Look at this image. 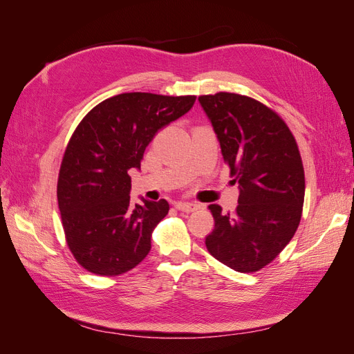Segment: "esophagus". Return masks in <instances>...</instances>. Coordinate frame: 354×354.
Wrapping results in <instances>:
<instances>
[{
	"mask_svg": "<svg viewBox=\"0 0 354 354\" xmlns=\"http://www.w3.org/2000/svg\"><path fill=\"white\" fill-rule=\"evenodd\" d=\"M176 208L178 211H183V212H194L199 208V205H196V203H190V202H177Z\"/></svg>",
	"mask_w": 354,
	"mask_h": 354,
	"instance_id": "obj_1",
	"label": "esophagus"
}]
</instances>
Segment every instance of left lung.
Returning a JSON list of instances; mask_svg holds the SVG:
<instances>
[{"label": "left lung", "instance_id": "1", "mask_svg": "<svg viewBox=\"0 0 354 354\" xmlns=\"http://www.w3.org/2000/svg\"><path fill=\"white\" fill-rule=\"evenodd\" d=\"M216 131L238 207H208L214 229L205 245L214 259L241 273L272 263L295 234L303 214L306 180L301 155L286 122L248 95L220 91L199 95Z\"/></svg>", "mask_w": 354, "mask_h": 354}]
</instances>
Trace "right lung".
Listing matches in <instances>:
<instances>
[{
    "mask_svg": "<svg viewBox=\"0 0 354 354\" xmlns=\"http://www.w3.org/2000/svg\"><path fill=\"white\" fill-rule=\"evenodd\" d=\"M196 95L122 93L99 103L75 128L62 159L57 201L66 243L85 270L118 276L151 251L168 202H130L131 168H140L155 134L190 111Z\"/></svg>",
    "mask_w": 354,
    "mask_h": 354,
    "instance_id": "obj_1",
    "label": "right lung"
}]
</instances>
